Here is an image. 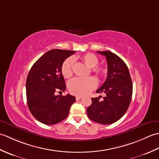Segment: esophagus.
<instances>
[{
	"label": "esophagus",
	"mask_w": 159,
	"mask_h": 159,
	"mask_svg": "<svg viewBox=\"0 0 159 159\" xmlns=\"http://www.w3.org/2000/svg\"><path fill=\"white\" fill-rule=\"evenodd\" d=\"M82 98V96H76V100H79Z\"/></svg>",
	"instance_id": "34e87169"
}]
</instances>
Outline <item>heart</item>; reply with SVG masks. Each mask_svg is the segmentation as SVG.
Returning a JSON list of instances; mask_svg holds the SVG:
<instances>
[{
	"instance_id": "heart-1",
	"label": "heart",
	"mask_w": 159,
	"mask_h": 159,
	"mask_svg": "<svg viewBox=\"0 0 159 159\" xmlns=\"http://www.w3.org/2000/svg\"><path fill=\"white\" fill-rule=\"evenodd\" d=\"M83 62L91 68V71L98 76H103L107 74L105 67L98 65L99 59L93 53H87L80 57ZM74 58L69 57L64 61L61 67V74L64 78L69 79L73 74ZM97 80L93 77H75L67 83V87L71 93L76 96H84L90 93L97 87Z\"/></svg>"
}]
</instances>
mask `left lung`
<instances>
[{"instance_id": "8db88e82", "label": "left lung", "mask_w": 159, "mask_h": 159, "mask_svg": "<svg viewBox=\"0 0 159 159\" xmlns=\"http://www.w3.org/2000/svg\"><path fill=\"white\" fill-rule=\"evenodd\" d=\"M105 56L108 65L107 79L96 93H104L103 100L92 98V104L87 108L90 120L101 124L116 122L126 112L130 105L133 84L126 64L120 57L110 51H97Z\"/></svg>"}]
</instances>
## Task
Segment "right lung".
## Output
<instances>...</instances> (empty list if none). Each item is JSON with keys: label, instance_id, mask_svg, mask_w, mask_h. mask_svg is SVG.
<instances>
[{"label": "right lung", "instance_id": "1", "mask_svg": "<svg viewBox=\"0 0 159 159\" xmlns=\"http://www.w3.org/2000/svg\"><path fill=\"white\" fill-rule=\"evenodd\" d=\"M75 51L53 49L46 52L30 70L26 79V100L29 109L37 120L47 125L60 122L68 116L75 102L73 96L57 95L63 92L66 83L61 71L62 63Z\"/></svg>", "mask_w": 159, "mask_h": 159}]
</instances>
